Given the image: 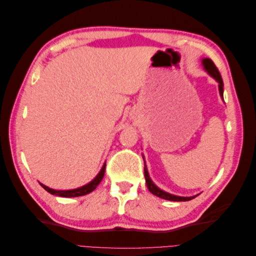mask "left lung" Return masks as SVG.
I'll list each match as a JSON object with an SVG mask.
<instances>
[{
    "label": "left lung",
    "mask_w": 256,
    "mask_h": 256,
    "mask_svg": "<svg viewBox=\"0 0 256 256\" xmlns=\"http://www.w3.org/2000/svg\"><path fill=\"white\" fill-rule=\"evenodd\" d=\"M203 66L205 68V70L210 74L214 79H216V81L219 83V92H220V96L223 99V81H222V76L218 70V68L214 64V62L210 58H204L202 60ZM145 162V161H144ZM144 176H145V180H146V184L148 190L152 193L154 196H156L158 198H161L164 200H173V202H184V200H190L192 198H194L196 196H189V198H184V196H173L170 194V193L159 189L156 184H154L150 177L148 175V172H147V166L146 164H144Z\"/></svg>",
    "instance_id": "1"
}]
</instances>
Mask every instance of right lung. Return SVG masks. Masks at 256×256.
<instances>
[{"instance_id":"obj_1","label":"right lung","mask_w":256,"mask_h":256,"mask_svg":"<svg viewBox=\"0 0 256 256\" xmlns=\"http://www.w3.org/2000/svg\"><path fill=\"white\" fill-rule=\"evenodd\" d=\"M104 172H106V164H104L102 168L100 170L99 174L90 182L83 186V187L76 188V189H74V190H54V189H51V188L47 187V186H44L42 184H40V186L46 191H48L49 193H51V194H54V196H63V198L81 196L88 194V193H90L92 191H94L96 189V187L100 184V182L102 180Z\"/></svg>"}]
</instances>
